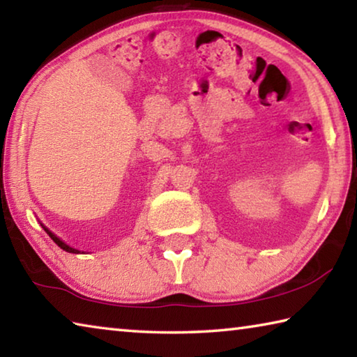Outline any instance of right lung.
<instances>
[{"instance_id":"obj_1","label":"right lung","mask_w":357,"mask_h":357,"mask_svg":"<svg viewBox=\"0 0 357 357\" xmlns=\"http://www.w3.org/2000/svg\"><path fill=\"white\" fill-rule=\"evenodd\" d=\"M42 228H44L45 229V231H47V234H48V236H50L53 241H55V244L58 245V247H61V249L63 250H66V252H69V253H80V252H78L77 249H72V247L70 245H68V244H66V243H63V241L61 239H59L58 236H55V234H53L52 231H50V229H48L47 227H44V225H42Z\"/></svg>"}]
</instances>
